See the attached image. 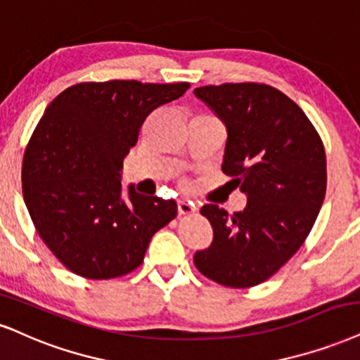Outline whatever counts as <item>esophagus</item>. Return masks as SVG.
<instances>
[{
  "label": "esophagus",
  "mask_w": 360,
  "mask_h": 360,
  "mask_svg": "<svg viewBox=\"0 0 360 360\" xmlns=\"http://www.w3.org/2000/svg\"><path fill=\"white\" fill-rule=\"evenodd\" d=\"M195 210H197V208H195L190 202H179V215H192L195 214Z\"/></svg>",
  "instance_id": "esophagus-1"
}]
</instances>
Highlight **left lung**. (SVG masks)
Instances as JSON below:
<instances>
[{"label": "left lung", "mask_w": 360, "mask_h": 360, "mask_svg": "<svg viewBox=\"0 0 360 360\" xmlns=\"http://www.w3.org/2000/svg\"><path fill=\"white\" fill-rule=\"evenodd\" d=\"M227 128L221 170L247 195L242 212L202 207L214 242L195 267L220 285L247 288L272 277L302 247L327 187L326 150L299 105L264 83L193 90Z\"/></svg>", "instance_id": "obj_1"}]
</instances>
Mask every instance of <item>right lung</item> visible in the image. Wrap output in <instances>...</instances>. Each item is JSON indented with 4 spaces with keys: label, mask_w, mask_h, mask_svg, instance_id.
Returning a JSON list of instances; mask_svg holds the SVG:
<instances>
[{
    "label": "right lung",
    "mask_w": 360,
    "mask_h": 360,
    "mask_svg": "<svg viewBox=\"0 0 360 360\" xmlns=\"http://www.w3.org/2000/svg\"><path fill=\"white\" fill-rule=\"evenodd\" d=\"M188 88L78 83L44 110L25 150L23 197L38 235L73 274L93 281L130 274L155 232L176 217L175 200L145 197L131 185L125 200L122 168L150 113Z\"/></svg>",
    "instance_id": "obj_1"
}]
</instances>
